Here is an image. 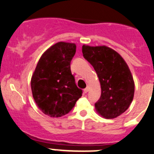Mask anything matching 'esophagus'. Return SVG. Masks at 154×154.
<instances>
[{"instance_id": "obj_1", "label": "esophagus", "mask_w": 154, "mask_h": 154, "mask_svg": "<svg viewBox=\"0 0 154 154\" xmlns=\"http://www.w3.org/2000/svg\"><path fill=\"white\" fill-rule=\"evenodd\" d=\"M88 91H89V87H86L84 89L85 93H88Z\"/></svg>"}]
</instances>
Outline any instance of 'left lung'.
Segmentation results:
<instances>
[{"instance_id": "1", "label": "left lung", "mask_w": 154, "mask_h": 154, "mask_svg": "<svg viewBox=\"0 0 154 154\" xmlns=\"http://www.w3.org/2000/svg\"><path fill=\"white\" fill-rule=\"evenodd\" d=\"M83 57L97 74L101 95L94 106L98 113L114 119L123 113L134 97V83L128 65L114 50L106 46H82Z\"/></svg>"}]
</instances>
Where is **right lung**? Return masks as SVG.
<instances>
[{
    "mask_svg": "<svg viewBox=\"0 0 154 154\" xmlns=\"http://www.w3.org/2000/svg\"><path fill=\"white\" fill-rule=\"evenodd\" d=\"M75 49L72 43L55 44L42 54L32 75L31 88L35 101L51 117L69 113L82 95L70 69Z\"/></svg>",
    "mask_w": 154,
    "mask_h": 154,
    "instance_id": "1",
    "label": "right lung"
}]
</instances>
